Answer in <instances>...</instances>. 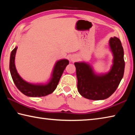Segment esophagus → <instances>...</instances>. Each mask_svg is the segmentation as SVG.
<instances>
[{"label":"esophagus","instance_id":"1","mask_svg":"<svg viewBox=\"0 0 135 135\" xmlns=\"http://www.w3.org/2000/svg\"><path fill=\"white\" fill-rule=\"evenodd\" d=\"M71 60L72 61H73V62L76 61V56H71Z\"/></svg>","mask_w":135,"mask_h":135}]
</instances>
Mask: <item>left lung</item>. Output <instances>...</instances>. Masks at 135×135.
<instances>
[{
  "label": "left lung",
  "mask_w": 135,
  "mask_h": 135,
  "mask_svg": "<svg viewBox=\"0 0 135 135\" xmlns=\"http://www.w3.org/2000/svg\"><path fill=\"white\" fill-rule=\"evenodd\" d=\"M114 55V64L108 74L97 76L89 65L84 62L74 63L77 77V89L84 98L91 100H102L109 98L118 88L124 71V51L119 38L109 40Z\"/></svg>",
  "instance_id": "left-lung-1"
}]
</instances>
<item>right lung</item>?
<instances>
[{
	"instance_id": "1",
	"label": "right lung",
	"mask_w": 135,
	"mask_h": 135,
	"mask_svg": "<svg viewBox=\"0 0 135 135\" xmlns=\"http://www.w3.org/2000/svg\"><path fill=\"white\" fill-rule=\"evenodd\" d=\"M17 49V47H15L11 52L9 69L13 81L18 90L25 95L31 97H44L53 92L58 86L61 77L65 67L69 64V61L67 59H62L56 63L52 78L46 85H35L23 80L18 74L15 65V56Z\"/></svg>"
}]
</instances>
